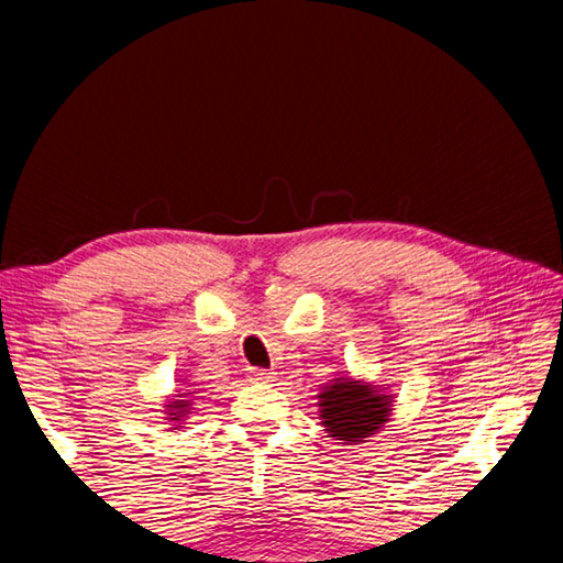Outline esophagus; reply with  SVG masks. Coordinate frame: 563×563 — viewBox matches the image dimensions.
<instances>
[{"label": "esophagus", "instance_id": "1", "mask_svg": "<svg viewBox=\"0 0 563 563\" xmlns=\"http://www.w3.org/2000/svg\"><path fill=\"white\" fill-rule=\"evenodd\" d=\"M251 379L253 383H271L273 379V373H268V369H251Z\"/></svg>", "mask_w": 563, "mask_h": 563}]
</instances>
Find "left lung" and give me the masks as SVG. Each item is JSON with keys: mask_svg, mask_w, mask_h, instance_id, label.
<instances>
[{"mask_svg": "<svg viewBox=\"0 0 563 563\" xmlns=\"http://www.w3.org/2000/svg\"><path fill=\"white\" fill-rule=\"evenodd\" d=\"M320 424L340 444H362L389 422L395 395L387 387L357 377H335L318 393Z\"/></svg>", "mask_w": 563, "mask_h": 563, "instance_id": "8db88e82", "label": "left lung"}]
</instances>
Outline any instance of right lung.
<instances>
[{"label": "right lung", "instance_id": "1", "mask_svg": "<svg viewBox=\"0 0 563 563\" xmlns=\"http://www.w3.org/2000/svg\"><path fill=\"white\" fill-rule=\"evenodd\" d=\"M194 395L196 393H178V395L166 399V405H164L166 417L164 419H168L170 430H178V427L186 424L190 409H194Z\"/></svg>", "mask_w": 563, "mask_h": 563}]
</instances>
